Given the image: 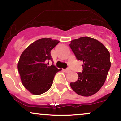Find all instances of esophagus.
<instances>
[{
  "label": "esophagus",
  "mask_w": 121,
  "mask_h": 121,
  "mask_svg": "<svg viewBox=\"0 0 121 121\" xmlns=\"http://www.w3.org/2000/svg\"><path fill=\"white\" fill-rule=\"evenodd\" d=\"M63 71L66 73H69V72H70V70L69 69H63Z\"/></svg>",
  "instance_id": "34e87169"
}]
</instances>
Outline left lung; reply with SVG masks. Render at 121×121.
Segmentation results:
<instances>
[{
  "label": "left lung",
  "mask_w": 121,
  "mask_h": 121,
  "mask_svg": "<svg viewBox=\"0 0 121 121\" xmlns=\"http://www.w3.org/2000/svg\"><path fill=\"white\" fill-rule=\"evenodd\" d=\"M70 47L77 60L83 61L82 71L77 73L78 78L70 83L76 93L90 96L103 85L111 67L110 52L98 40L82 37L71 41Z\"/></svg>",
  "instance_id": "8db88e82"
}]
</instances>
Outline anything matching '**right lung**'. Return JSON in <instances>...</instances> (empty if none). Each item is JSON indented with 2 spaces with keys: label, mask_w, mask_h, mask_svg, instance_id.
I'll return each instance as SVG.
<instances>
[{
  "label": "right lung",
  "mask_w": 121,
  "mask_h": 121,
  "mask_svg": "<svg viewBox=\"0 0 121 121\" xmlns=\"http://www.w3.org/2000/svg\"><path fill=\"white\" fill-rule=\"evenodd\" d=\"M59 43L51 38H43L35 41L24 51L19 58L18 70L23 85L36 95L47 92L52 85L58 69L52 62L51 51Z\"/></svg>",
  "instance_id": "right-lung-1"
}]
</instances>
